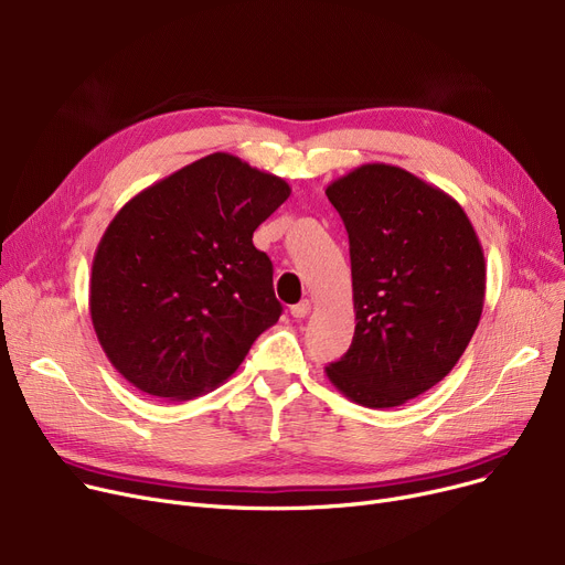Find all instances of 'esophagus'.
I'll list each match as a JSON object with an SVG mask.
<instances>
[{"instance_id": "esophagus-1", "label": "esophagus", "mask_w": 565, "mask_h": 565, "mask_svg": "<svg viewBox=\"0 0 565 565\" xmlns=\"http://www.w3.org/2000/svg\"><path fill=\"white\" fill-rule=\"evenodd\" d=\"M309 311H311V302L309 300H302V302L290 307V316L292 318H305V316H309Z\"/></svg>"}]
</instances>
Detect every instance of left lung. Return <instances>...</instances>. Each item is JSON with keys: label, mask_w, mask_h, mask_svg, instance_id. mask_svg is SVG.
<instances>
[{"label": "left lung", "mask_w": 565, "mask_h": 565, "mask_svg": "<svg viewBox=\"0 0 565 565\" xmlns=\"http://www.w3.org/2000/svg\"><path fill=\"white\" fill-rule=\"evenodd\" d=\"M352 265L354 337L328 373L364 407H398L447 377L486 300V258L460 203L392 164H362L324 190Z\"/></svg>", "instance_id": "1"}]
</instances>
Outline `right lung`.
Returning a JSON list of instances; mask_svg holds the SVG:
<instances>
[{"label": "right lung", "instance_id": "right-lung-1", "mask_svg": "<svg viewBox=\"0 0 565 565\" xmlns=\"http://www.w3.org/2000/svg\"><path fill=\"white\" fill-rule=\"evenodd\" d=\"M290 196L284 178L205 156L132 196L103 233L88 311L111 366L164 401L211 392L281 316L252 235Z\"/></svg>", "mask_w": 565, "mask_h": 565}]
</instances>
